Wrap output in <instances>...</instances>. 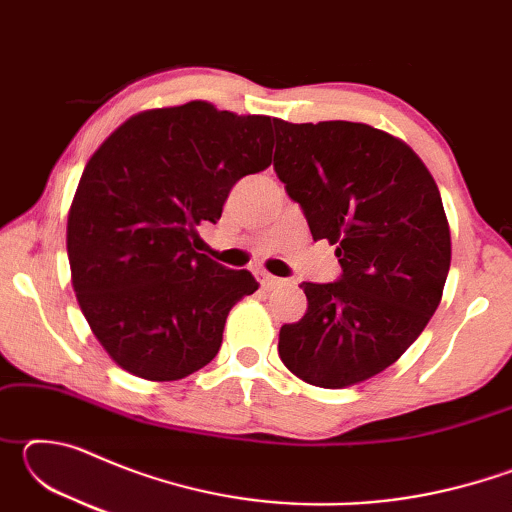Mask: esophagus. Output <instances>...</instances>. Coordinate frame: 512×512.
<instances>
[{
  "label": "esophagus",
  "mask_w": 512,
  "mask_h": 512,
  "mask_svg": "<svg viewBox=\"0 0 512 512\" xmlns=\"http://www.w3.org/2000/svg\"><path fill=\"white\" fill-rule=\"evenodd\" d=\"M259 284H262V289L273 291V289H280L284 280H280V277H275L271 273H259Z\"/></svg>",
  "instance_id": "34e87169"
}]
</instances>
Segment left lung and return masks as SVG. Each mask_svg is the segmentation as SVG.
Returning <instances> with one entry per match:
<instances>
[{"mask_svg": "<svg viewBox=\"0 0 512 512\" xmlns=\"http://www.w3.org/2000/svg\"><path fill=\"white\" fill-rule=\"evenodd\" d=\"M277 178L311 237L336 246L339 282L302 284L307 314L280 329V359L320 388L379 375L443 298L452 235L438 185L400 137L357 121L275 119Z\"/></svg>", "mask_w": 512, "mask_h": 512, "instance_id": "left-lung-1", "label": "left lung"}]
</instances>
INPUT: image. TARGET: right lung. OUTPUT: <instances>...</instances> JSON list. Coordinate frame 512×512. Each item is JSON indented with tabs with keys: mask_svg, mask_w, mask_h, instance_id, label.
<instances>
[{
	"mask_svg": "<svg viewBox=\"0 0 512 512\" xmlns=\"http://www.w3.org/2000/svg\"><path fill=\"white\" fill-rule=\"evenodd\" d=\"M275 119L207 101L142 110L83 169L67 216L72 287L119 368L176 381L207 366L230 309L257 291L248 271L196 253L232 185L271 164Z\"/></svg>",
	"mask_w": 512,
	"mask_h": 512,
	"instance_id": "1",
	"label": "right lung"
}]
</instances>
